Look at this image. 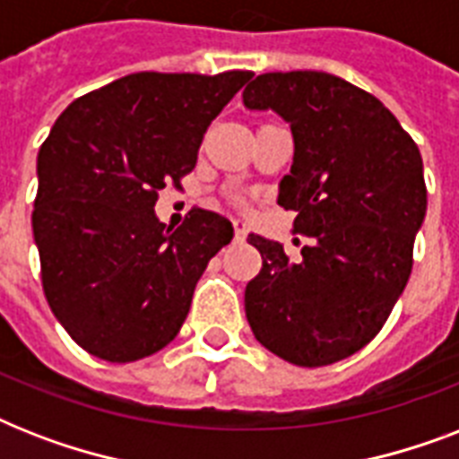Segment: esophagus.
<instances>
[{
  "label": "esophagus",
  "instance_id": "obj_1",
  "mask_svg": "<svg viewBox=\"0 0 459 459\" xmlns=\"http://www.w3.org/2000/svg\"><path fill=\"white\" fill-rule=\"evenodd\" d=\"M233 238H236L238 243L247 238V221H243V219H233Z\"/></svg>",
  "mask_w": 459,
  "mask_h": 459
}]
</instances>
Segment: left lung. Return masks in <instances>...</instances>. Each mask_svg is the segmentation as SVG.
<instances>
[{
    "mask_svg": "<svg viewBox=\"0 0 459 459\" xmlns=\"http://www.w3.org/2000/svg\"><path fill=\"white\" fill-rule=\"evenodd\" d=\"M243 104L290 126L279 204L309 238L288 259L283 245L250 233L262 269L245 288V314L281 359L333 364L381 331L407 286L427 216L420 147L377 97L324 71L257 75Z\"/></svg>",
    "mask_w": 459,
    "mask_h": 459,
    "instance_id": "8db88e82",
    "label": "left lung"
}]
</instances>
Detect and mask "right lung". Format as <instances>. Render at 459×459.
I'll list each match as a JSON object with an SVG mask.
<instances>
[{
    "label": "right lung",
    "mask_w": 459,
    "mask_h": 459,
    "mask_svg": "<svg viewBox=\"0 0 459 459\" xmlns=\"http://www.w3.org/2000/svg\"><path fill=\"white\" fill-rule=\"evenodd\" d=\"M250 71L131 74L64 109L38 154L32 236L54 316L82 350L135 362L176 338L226 216L195 209L176 230L157 193L195 169L202 138Z\"/></svg>",
    "instance_id": "obj_1"
}]
</instances>
